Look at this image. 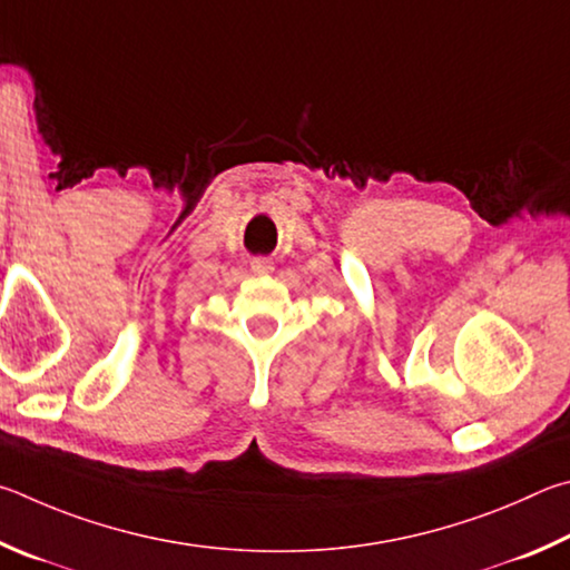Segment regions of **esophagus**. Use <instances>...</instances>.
Masks as SVG:
<instances>
[{
    "instance_id": "esophagus-1",
    "label": "esophagus",
    "mask_w": 570,
    "mask_h": 570,
    "mask_svg": "<svg viewBox=\"0 0 570 570\" xmlns=\"http://www.w3.org/2000/svg\"><path fill=\"white\" fill-rule=\"evenodd\" d=\"M249 267H253L255 275H269V273H273V269H275V265L269 263L267 257H255L253 263H249Z\"/></svg>"
}]
</instances>
